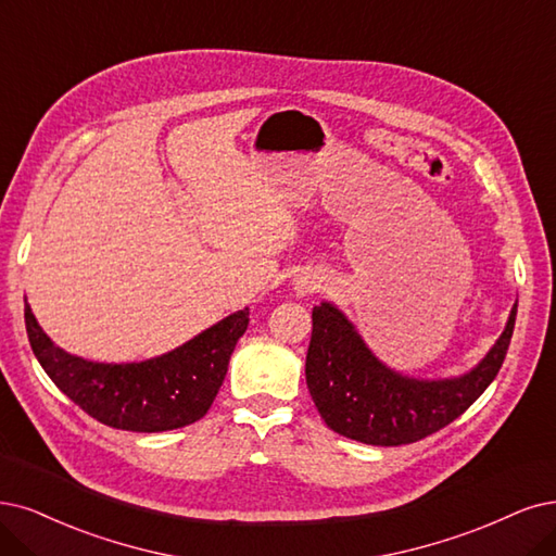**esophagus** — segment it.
<instances>
[{
    "instance_id": "34e87169",
    "label": "esophagus",
    "mask_w": 556,
    "mask_h": 556,
    "mask_svg": "<svg viewBox=\"0 0 556 556\" xmlns=\"http://www.w3.org/2000/svg\"><path fill=\"white\" fill-rule=\"evenodd\" d=\"M318 286H320L318 281H304V283L300 286V291H302V293H306V291H316Z\"/></svg>"
}]
</instances>
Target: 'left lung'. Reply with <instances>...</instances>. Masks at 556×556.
<instances>
[{
	"mask_svg": "<svg viewBox=\"0 0 556 556\" xmlns=\"http://www.w3.org/2000/svg\"><path fill=\"white\" fill-rule=\"evenodd\" d=\"M513 304L502 337L485 357L454 378H409L380 362L339 306H314L306 387L334 433L374 446H401L458 419L495 380L516 327Z\"/></svg>",
	"mask_w": 556,
	"mask_h": 556,
	"instance_id": "8db88e82",
	"label": "left lung"
}]
</instances>
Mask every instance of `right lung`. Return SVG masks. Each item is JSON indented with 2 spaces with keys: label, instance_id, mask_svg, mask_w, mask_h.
<instances>
[{
  "label": "right lung",
  "instance_id": "right-lung-1",
  "mask_svg": "<svg viewBox=\"0 0 556 556\" xmlns=\"http://www.w3.org/2000/svg\"><path fill=\"white\" fill-rule=\"evenodd\" d=\"M25 325L43 371L89 417L132 433H162L190 426L208 413L233 348L250 325V306L169 353L128 364L91 362L66 353L38 325L27 298Z\"/></svg>",
  "mask_w": 556,
  "mask_h": 556
}]
</instances>
